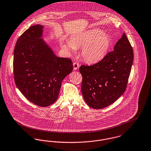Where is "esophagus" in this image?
<instances>
[{
  "label": "esophagus",
  "mask_w": 151,
  "mask_h": 151,
  "mask_svg": "<svg viewBox=\"0 0 151 151\" xmlns=\"http://www.w3.org/2000/svg\"><path fill=\"white\" fill-rule=\"evenodd\" d=\"M73 68H74V70H76L77 69H78V68H79V67H80V64H79L78 63L75 62L73 63Z\"/></svg>",
  "instance_id": "esophagus-1"
}]
</instances>
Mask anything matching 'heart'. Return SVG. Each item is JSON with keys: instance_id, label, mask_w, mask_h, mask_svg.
<instances>
[{"instance_id": "b5f03b06", "label": "heart", "mask_w": 151, "mask_h": 151, "mask_svg": "<svg viewBox=\"0 0 151 151\" xmlns=\"http://www.w3.org/2000/svg\"><path fill=\"white\" fill-rule=\"evenodd\" d=\"M109 36L99 29H91L72 37L69 43H63V48L68 52L81 48V55L89 63L100 61L106 55L110 45Z\"/></svg>"}]
</instances>
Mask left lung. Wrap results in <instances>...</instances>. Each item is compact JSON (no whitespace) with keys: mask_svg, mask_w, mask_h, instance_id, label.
<instances>
[{"mask_svg":"<svg viewBox=\"0 0 151 151\" xmlns=\"http://www.w3.org/2000/svg\"><path fill=\"white\" fill-rule=\"evenodd\" d=\"M133 61V49L124 33L114 51L101 61L90 66H80L81 90L89 106L94 109L105 108L124 93Z\"/></svg>","mask_w":151,"mask_h":151,"instance_id":"8db88e82","label":"left lung"}]
</instances>
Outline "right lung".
Returning <instances> with one entry per match:
<instances>
[{
    "label": "right lung",
    "instance_id": "obj_1",
    "mask_svg": "<svg viewBox=\"0 0 151 151\" xmlns=\"http://www.w3.org/2000/svg\"><path fill=\"white\" fill-rule=\"evenodd\" d=\"M42 25L29 27L18 38L13 61L17 87L29 101L40 106L57 100L63 80L73 70L70 59L57 57L42 39Z\"/></svg>",
    "mask_w": 151,
    "mask_h": 151
}]
</instances>
